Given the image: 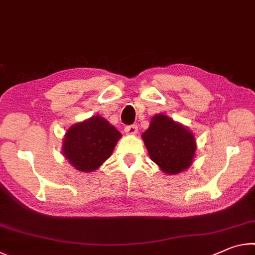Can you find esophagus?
<instances>
[{"label":"esophagus","mask_w":255,"mask_h":255,"mask_svg":"<svg viewBox=\"0 0 255 255\" xmlns=\"http://www.w3.org/2000/svg\"><path fill=\"white\" fill-rule=\"evenodd\" d=\"M125 131H126V133H128V135H135V133L138 131V127L136 125H129V126L125 127Z\"/></svg>","instance_id":"obj_1"}]
</instances>
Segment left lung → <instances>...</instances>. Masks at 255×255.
Returning a JSON list of instances; mask_svg holds the SVG:
<instances>
[{"mask_svg":"<svg viewBox=\"0 0 255 255\" xmlns=\"http://www.w3.org/2000/svg\"><path fill=\"white\" fill-rule=\"evenodd\" d=\"M152 161L167 174H176L191 165L196 152L192 132L164 115L152 118L141 135Z\"/></svg>","mask_w":255,"mask_h":255,"instance_id":"8db88e82","label":"left lung"}]
</instances>
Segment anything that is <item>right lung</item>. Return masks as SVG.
Segmentation results:
<instances>
[{
    "mask_svg": "<svg viewBox=\"0 0 255 255\" xmlns=\"http://www.w3.org/2000/svg\"><path fill=\"white\" fill-rule=\"evenodd\" d=\"M120 137L122 133L105 118L94 116L68 129L63 154L76 170L92 172L111 156Z\"/></svg>",
    "mask_w": 255,
    "mask_h": 255,
    "instance_id": "1",
    "label": "right lung"
}]
</instances>
